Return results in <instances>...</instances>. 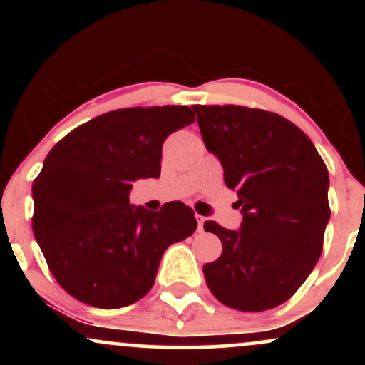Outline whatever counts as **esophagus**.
I'll use <instances>...</instances> for the list:
<instances>
[{
  "instance_id": "1",
  "label": "esophagus",
  "mask_w": 365,
  "mask_h": 365,
  "mask_svg": "<svg viewBox=\"0 0 365 365\" xmlns=\"http://www.w3.org/2000/svg\"><path fill=\"white\" fill-rule=\"evenodd\" d=\"M197 228H199V232H202L204 230V221H206V217H202L200 215H197Z\"/></svg>"
}]
</instances>
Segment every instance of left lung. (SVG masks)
<instances>
[{
	"label": "left lung",
	"instance_id": "1",
	"mask_svg": "<svg viewBox=\"0 0 365 365\" xmlns=\"http://www.w3.org/2000/svg\"><path fill=\"white\" fill-rule=\"evenodd\" d=\"M192 108L244 212L238 232L204 223L223 244L220 257L202 267L209 290L237 311L273 309L299 290L322 252L328 168L302 130L276 113L237 104Z\"/></svg>",
	"mask_w": 365,
	"mask_h": 365
}]
</instances>
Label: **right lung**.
Returning <instances> with one entry per match:
<instances>
[{
	"label": "right lung",
	"mask_w": 365,
	"mask_h": 365,
	"mask_svg": "<svg viewBox=\"0 0 365 365\" xmlns=\"http://www.w3.org/2000/svg\"><path fill=\"white\" fill-rule=\"evenodd\" d=\"M188 106L123 108L65 135L32 183V230L49 271L73 299L130 305L153 288L163 254L195 232L192 207L130 206L139 178L161 173L163 142L194 123Z\"/></svg>",
	"instance_id": "right-lung-1"
}]
</instances>
